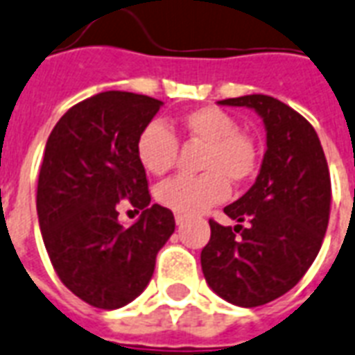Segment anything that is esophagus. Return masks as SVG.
<instances>
[{
    "mask_svg": "<svg viewBox=\"0 0 355 355\" xmlns=\"http://www.w3.org/2000/svg\"><path fill=\"white\" fill-rule=\"evenodd\" d=\"M187 220H189V216L181 215V213H175V224H178V226H181V224H185Z\"/></svg>",
    "mask_w": 355,
    "mask_h": 355,
    "instance_id": "esophagus-1",
    "label": "esophagus"
}]
</instances>
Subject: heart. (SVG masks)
<instances>
[{"label":"heart","mask_w":355,"mask_h":355,"mask_svg":"<svg viewBox=\"0 0 355 355\" xmlns=\"http://www.w3.org/2000/svg\"><path fill=\"white\" fill-rule=\"evenodd\" d=\"M187 139L203 144L200 175H175L157 187L155 198L164 207L181 215H196L226 200L230 181L250 180L257 166V152L239 123L216 107H198L178 122ZM178 140L164 123L150 122L137 139V157L146 172L166 174L174 166Z\"/></svg>","instance_id":"1"}]
</instances>
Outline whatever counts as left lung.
Wrapping results in <instances>:
<instances>
[{"label": "left lung", "mask_w": 355, "mask_h": 355, "mask_svg": "<svg viewBox=\"0 0 355 355\" xmlns=\"http://www.w3.org/2000/svg\"><path fill=\"white\" fill-rule=\"evenodd\" d=\"M218 103L259 114L266 152L250 191L224 207L237 226L209 220L202 270L220 298L257 307L293 289L317 257L329 220V170L317 131L283 101L248 94Z\"/></svg>", "instance_id": "1"}]
</instances>
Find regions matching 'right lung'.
I'll return each instance as SVG.
<instances>
[{"label":"right lung","mask_w":355,"mask_h":355,"mask_svg":"<svg viewBox=\"0 0 355 355\" xmlns=\"http://www.w3.org/2000/svg\"><path fill=\"white\" fill-rule=\"evenodd\" d=\"M163 105L150 96L109 90L55 123L38 174L37 213L57 276L100 309L128 306L146 289L155 257L175 230L172 211L152 202L137 139ZM141 216L117 222L119 202Z\"/></svg>","instance_id":"obj_1"}]
</instances>
